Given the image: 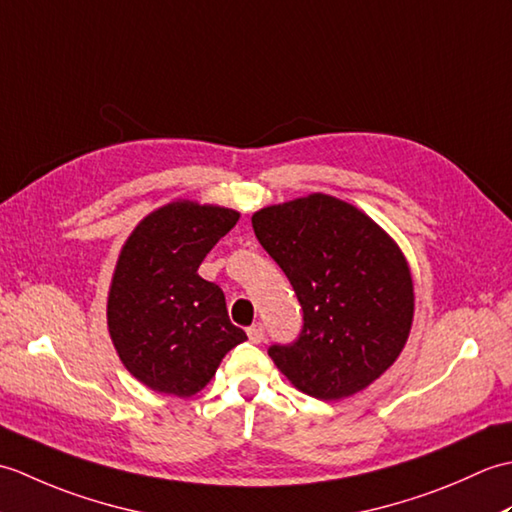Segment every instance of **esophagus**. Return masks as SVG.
<instances>
[{
  "label": "esophagus",
  "mask_w": 512,
  "mask_h": 512,
  "mask_svg": "<svg viewBox=\"0 0 512 512\" xmlns=\"http://www.w3.org/2000/svg\"><path fill=\"white\" fill-rule=\"evenodd\" d=\"M246 334H248V339H250V343H262L264 341V325L262 323H255V325H250V328L246 330Z\"/></svg>",
  "instance_id": "1"
}]
</instances>
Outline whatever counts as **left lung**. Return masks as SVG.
Wrapping results in <instances>:
<instances>
[{"label":"left lung","mask_w":512,"mask_h":512,"mask_svg":"<svg viewBox=\"0 0 512 512\" xmlns=\"http://www.w3.org/2000/svg\"><path fill=\"white\" fill-rule=\"evenodd\" d=\"M253 228L303 310L299 339L268 350L279 372L319 400H343L372 385L396 363L416 308L394 237L325 193L264 206L253 213Z\"/></svg>","instance_id":"1"}]
</instances>
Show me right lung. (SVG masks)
<instances>
[{"instance_id": "add662e5", "label": "right lung", "mask_w": 512, "mask_h": 512, "mask_svg": "<svg viewBox=\"0 0 512 512\" xmlns=\"http://www.w3.org/2000/svg\"><path fill=\"white\" fill-rule=\"evenodd\" d=\"M235 209L173 200L151 211L121 248L107 292V330L125 369L160 394L189 398L246 341L220 286L198 275L237 224Z\"/></svg>"}]
</instances>
